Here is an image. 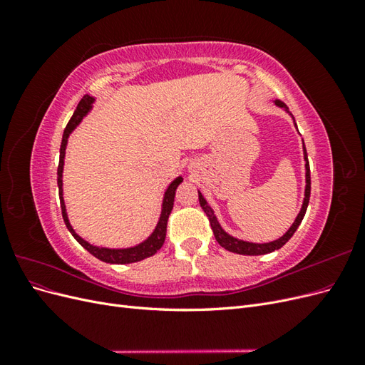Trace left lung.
I'll use <instances>...</instances> for the list:
<instances>
[{
	"label": "left lung",
	"instance_id": "left-lung-1",
	"mask_svg": "<svg viewBox=\"0 0 365 365\" xmlns=\"http://www.w3.org/2000/svg\"><path fill=\"white\" fill-rule=\"evenodd\" d=\"M275 105L277 106H282V108H286V105L280 101H275ZM304 161H306V192H304V201H303V207H302V212L298 213L295 222L292 224V227L288 230V233L283 235L279 240H274V242H269V244H251V242H244V240H239V239H235L231 237L230 235H227L225 231L220 228L217 219L213 213V210L210 208V205L207 204V201L204 200V196L201 195L200 192V204L204 210V213L207 215L208 220H210V225H212V230L215 233V237L217 240V244L231 251V252H236V254H245V256H260V254H268V252H272L275 250L282 248L286 242H288L294 233L297 231L298 225L302 224V220L304 217V213L307 210V204H309V197H311V169H309V160H307V152H306V148H304Z\"/></svg>",
	"mask_w": 365,
	"mask_h": 365
}]
</instances>
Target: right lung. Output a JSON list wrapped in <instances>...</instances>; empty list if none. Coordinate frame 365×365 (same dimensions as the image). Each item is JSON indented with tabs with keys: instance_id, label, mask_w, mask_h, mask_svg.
<instances>
[{
	"instance_id": "right-lung-1",
	"label": "right lung",
	"mask_w": 365,
	"mask_h": 365,
	"mask_svg": "<svg viewBox=\"0 0 365 365\" xmlns=\"http://www.w3.org/2000/svg\"><path fill=\"white\" fill-rule=\"evenodd\" d=\"M94 102V98L90 96H83L82 101L77 105L76 111L73 114V117L70 118L67 128L63 130V137H62V143H61V155H59V165H58V185H59V197H61V208H62V217L63 222L67 225V228L70 230V233L74 236V239L79 242V244L90 252L93 254L94 257H97L98 260L106 262V263H134V262H140L143 259H148L150 256H153L164 244L165 239V231H168V220H169V215L173 208V200H175V190L182 181L181 176H178L170 185L168 192L164 195V201H163V212H161V217L160 222L153 231L152 236L143 242V244L134 247V248H126V250H109V248H97L88 244L81 236L76 235V231L71 228L68 217H67V212H65V204H63V197H62V170H63V157H65V148H67V138L71 134V130L81 123V120L86 115V113L91 109V105Z\"/></svg>"
}]
</instances>
